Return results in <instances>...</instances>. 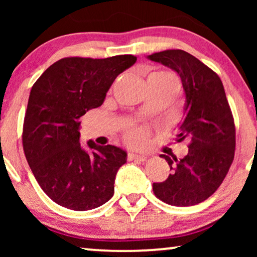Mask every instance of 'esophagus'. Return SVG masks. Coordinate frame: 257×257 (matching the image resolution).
Listing matches in <instances>:
<instances>
[{
    "instance_id": "34e87169",
    "label": "esophagus",
    "mask_w": 257,
    "mask_h": 257,
    "mask_svg": "<svg viewBox=\"0 0 257 257\" xmlns=\"http://www.w3.org/2000/svg\"><path fill=\"white\" fill-rule=\"evenodd\" d=\"M128 160H140V161H144L147 159V156L146 154H142V153H128Z\"/></svg>"
}]
</instances>
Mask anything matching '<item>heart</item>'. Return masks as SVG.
<instances>
[{
  "label": "heart",
  "mask_w": 257,
  "mask_h": 257,
  "mask_svg": "<svg viewBox=\"0 0 257 257\" xmlns=\"http://www.w3.org/2000/svg\"><path fill=\"white\" fill-rule=\"evenodd\" d=\"M153 73H164V75H168L166 72H153ZM126 139L130 144H139L144 139V131L140 128H133L127 133Z\"/></svg>",
  "instance_id": "1"
}]
</instances>
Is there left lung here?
<instances>
[{"instance_id":"1","label":"left lung","mask_w":257,"mask_h":257,"mask_svg":"<svg viewBox=\"0 0 257 257\" xmlns=\"http://www.w3.org/2000/svg\"><path fill=\"white\" fill-rule=\"evenodd\" d=\"M147 58L180 77L186 105L177 140H188V153L182 159L161 154L172 172L165 181L154 182L153 192L168 205H198L220 187L234 160L235 124L222 82L184 50H165Z\"/></svg>"}]
</instances>
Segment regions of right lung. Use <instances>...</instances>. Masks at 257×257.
<instances>
[{
	"instance_id": "1",
	"label": "right lung",
	"mask_w": 257,
	"mask_h": 257,
	"mask_svg": "<svg viewBox=\"0 0 257 257\" xmlns=\"http://www.w3.org/2000/svg\"><path fill=\"white\" fill-rule=\"evenodd\" d=\"M136 61L133 55L62 58L31 87L23 150L38 185L57 205L82 212L113 196L115 174L127 154L92 140L84 150L79 144L80 118L103 104L117 76Z\"/></svg>"
}]
</instances>
